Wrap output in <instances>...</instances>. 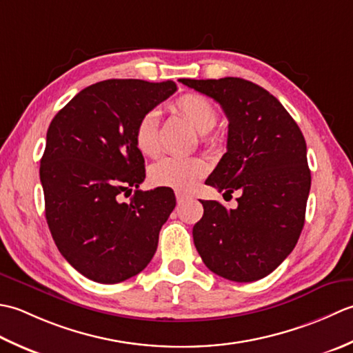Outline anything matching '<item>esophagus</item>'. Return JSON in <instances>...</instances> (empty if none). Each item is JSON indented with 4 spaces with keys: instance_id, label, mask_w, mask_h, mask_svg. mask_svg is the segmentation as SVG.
<instances>
[{
    "instance_id": "1",
    "label": "esophagus",
    "mask_w": 353,
    "mask_h": 353,
    "mask_svg": "<svg viewBox=\"0 0 353 353\" xmlns=\"http://www.w3.org/2000/svg\"><path fill=\"white\" fill-rule=\"evenodd\" d=\"M189 198H190V195H187V193L176 192V201H178V204L184 203V201H185V199H189Z\"/></svg>"
}]
</instances>
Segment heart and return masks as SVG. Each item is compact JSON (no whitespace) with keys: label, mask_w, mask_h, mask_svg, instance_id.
<instances>
[{"label":"heart","mask_w":353,"mask_h":353,"mask_svg":"<svg viewBox=\"0 0 353 353\" xmlns=\"http://www.w3.org/2000/svg\"><path fill=\"white\" fill-rule=\"evenodd\" d=\"M170 111L184 119L198 134L205 139L218 121V110L207 97L187 92L170 105ZM134 141L143 155L155 157L158 145V116L154 111L145 112L134 129ZM208 172V164L203 158L168 157L150 168L149 176L155 185L170 187L175 190H190Z\"/></svg>","instance_id":"b5f03b06"}]
</instances>
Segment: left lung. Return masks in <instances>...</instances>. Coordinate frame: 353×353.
Instances as JSON below:
<instances>
[{
    "instance_id": "1",
    "label": "left lung",
    "mask_w": 353,
    "mask_h": 353,
    "mask_svg": "<svg viewBox=\"0 0 353 353\" xmlns=\"http://www.w3.org/2000/svg\"><path fill=\"white\" fill-rule=\"evenodd\" d=\"M179 82L216 100L228 119L227 152L205 184L241 193L230 210L201 201L193 242L214 274L254 282L285 261L303 230L311 189L305 137L274 96L245 79Z\"/></svg>"
}]
</instances>
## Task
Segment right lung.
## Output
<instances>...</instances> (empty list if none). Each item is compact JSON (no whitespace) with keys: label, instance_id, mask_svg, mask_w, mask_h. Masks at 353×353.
Returning a JSON list of instances; mask_svg holds the SVG:
<instances>
[{"label":"right lung","instance_id":"obj_1","mask_svg":"<svg viewBox=\"0 0 353 353\" xmlns=\"http://www.w3.org/2000/svg\"><path fill=\"white\" fill-rule=\"evenodd\" d=\"M175 91L172 81L108 79L76 94L48 126L39 168L47 224L65 261L94 282L145 270L175 208L169 187L139 190L145 158L134 141L139 119ZM134 186L132 203H120Z\"/></svg>","mask_w":353,"mask_h":353}]
</instances>
